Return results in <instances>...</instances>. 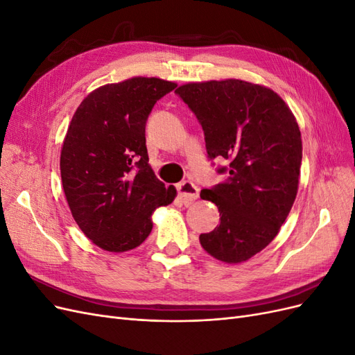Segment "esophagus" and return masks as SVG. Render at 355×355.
I'll use <instances>...</instances> for the list:
<instances>
[{
    "label": "esophagus",
    "mask_w": 355,
    "mask_h": 355,
    "mask_svg": "<svg viewBox=\"0 0 355 355\" xmlns=\"http://www.w3.org/2000/svg\"><path fill=\"white\" fill-rule=\"evenodd\" d=\"M178 192H179V196L182 197V200H184L185 202H191V201H194L200 197L198 187H196L189 180H185V182H182V184H179L178 185Z\"/></svg>",
    "instance_id": "1"
}]
</instances>
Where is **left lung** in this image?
<instances>
[{"instance_id":"1","label":"left lung","mask_w":355,"mask_h":355,"mask_svg":"<svg viewBox=\"0 0 355 355\" xmlns=\"http://www.w3.org/2000/svg\"><path fill=\"white\" fill-rule=\"evenodd\" d=\"M176 94L200 121L209 158L228 163L218 170L228 178L200 194L220 213V223L200 243L218 261H249L275 239L297 194L296 118L275 92L243 80L188 83Z\"/></svg>"}]
</instances>
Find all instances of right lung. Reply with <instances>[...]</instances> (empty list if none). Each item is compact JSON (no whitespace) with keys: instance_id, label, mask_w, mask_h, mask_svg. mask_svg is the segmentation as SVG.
I'll return each mask as SVG.
<instances>
[{"instance_id":"right-lung-1","label":"right lung","mask_w":355,"mask_h":355,"mask_svg":"<svg viewBox=\"0 0 355 355\" xmlns=\"http://www.w3.org/2000/svg\"><path fill=\"white\" fill-rule=\"evenodd\" d=\"M176 85L155 77L106 84L72 116L60 153L63 192L80 230L106 252L141 245L154 210L176 197L149 166L145 137L154 105Z\"/></svg>"}]
</instances>
